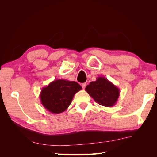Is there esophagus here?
I'll use <instances>...</instances> for the list:
<instances>
[{
	"instance_id": "obj_1",
	"label": "esophagus",
	"mask_w": 157,
	"mask_h": 157,
	"mask_svg": "<svg viewBox=\"0 0 157 157\" xmlns=\"http://www.w3.org/2000/svg\"><path fill=\"white\" fill-rule=\"evenodd\" d=\"M86 83H82V85H81V86H82V88L83 89H84L85 88H86Z\"/></svg>"
}]
</instances>
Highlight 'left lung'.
Wrapping results in <instances>:
<instances>
[{"label": "left lung", "instance_id": "left-lung-1", "mask_svg": "<svg viewBox=\"0 0 157 157\" xmlns=\"http://www.w3.org/2000/svg\"><path fill=\"white\" fill-rule=\"evenodd\" d=\"M85 90L95 101L107 107L115 105L120 95L119 88L103 77H98L96 81L90 82Z\"/></svg>", "mask_w": 157, "mask_h": 157}]
</instances>
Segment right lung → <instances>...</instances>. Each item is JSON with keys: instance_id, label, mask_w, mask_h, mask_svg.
Wrapping results in <instances>:
<instances>
[{"instance_id": "obj_1", "label": "right lung", "mask_w": 157, "mask_h": 157, "mask_svg": "<svg viewBox=\"0 0 157 157\" xmlns=\"http://www.w3.org/2000/svg\"><path fill=\"white\" fill-rule=\"evenodd\" d=\"M81 89L75 81L58 79L42 88L40 99L42 105L48 111L59 114L69 107L75 94Z\"/></svg>"}]
</instances>
